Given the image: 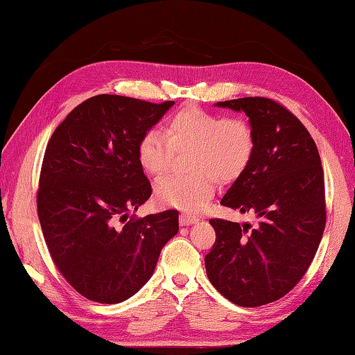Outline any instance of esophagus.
I'll list each match as a JSON object with an SVG mask.
<instances>
[{
	"instance_id": "esophagus-1",
	"label": "esophagus",
	"mask_w": 355,
	"mask_h": 355,
	"mask_svg": "<svg viewBox=\"0 0 355 355\" xmlns=\"http://www.w3.org/2000/svg\"><path fill=\"white\" fill-rule=\"evenodd\" d=\"M197 221H198V219L196 216H191V215H187V214H180V216H179V224L180 225H189V224H194Z\"/></svg>"
}]
</instances>
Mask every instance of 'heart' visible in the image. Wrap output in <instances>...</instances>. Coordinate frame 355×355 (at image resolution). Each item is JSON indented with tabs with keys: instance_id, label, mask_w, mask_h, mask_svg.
I'll return each mask as SVG.
<instances>
[{
	"instance_id": "b5f03b06",
	"label": "heart",
	"mask_w": 355,
	"mask_h": 355,
	"mask_svg": "<svg viewBox=\"0 0 355 355\" xmlns=\"http://www.w3.org/2000/svg\"><path fill=\"white\" fill-rule=\"evenodd\" d=\"M255 143L254 127L246 118L187 106L170 114L162 132H143L137 159L148 175L158 178L170 168L175 152L188 150V173L159 179L155 197L162 206L198 212L212 198L215 180L230 185L246 173L255 155Z\"/></svg>"
}]
</instances>
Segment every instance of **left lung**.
<instances>
[{
  "label": "left lung",
  "instance_id": "left-lung-1",
  "mask_svg": "<svg viewBox=\"0 0 355 355\" xmlns=\"http://www.w3.org/2000/svg\"><path fill=\"white\" fill-rule=\"evenodd\" d=\"M218 106L243 110L257 140L251 166L221 205L257 223L210 218L216 239L206 273L230 302L257 308L290 293L317 254L327 218L324 171L309 131L281 103L245 97Z\"/></svg>",
  "mask_w": 355,
  "mask_h": 355
}]
</instances>
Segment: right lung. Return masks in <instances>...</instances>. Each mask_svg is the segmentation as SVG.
Wrapping results in <instances>:
<instances>
[{"label":"right lung","mask_w":355,"mask_h":355,"mask_svg":"<svg viewBox=\"0 0 355 355\" xmlns=\"http://www.w3.org/2000/svg\"><path fill=\"white\" fill-rule=\"evenodd\" d=\"M173 101L101 94L74 107L43 157L37 212L56 269L88 300L119 303L154 273L179 212L128 216L152 194L137 145Z\"/></svg>","instance_id":"obj_1"}]
</instances>
